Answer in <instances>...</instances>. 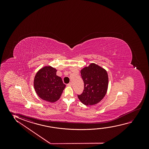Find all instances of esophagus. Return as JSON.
<instances>
[{"label": "esophagus", "mask_w": 149, "mask_h": 149, "mask_svg": "<svg viewBox=\"0 0 149 149\" xmlns=\"http://www.w3.org/2000/svg\"><path fill=\"white\" fill-rule=\"evenodd\" d=\"M67 86H72L71 82H70L69 84H67Z\"/></svg>", "instance_id": "34e87169"}]
</instances>
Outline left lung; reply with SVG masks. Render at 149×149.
I'll return each instance as SVG.
<instances>
[{
    "label": "left lung",
    "instance_id": "obj_1",
    "mask_svg": "<svg viewBox=\"0 0 149 149\" xmlns=\"http://www.w3.org/2000/svg\"><path fill=\"white\" fill-rule=\"evenodd\" d=\"M84 82V90L78 95L80 101L86 106L93 105L100 102L105 96L108 85V74L105 70L91 63L80 71Z\"/></svg>",
    "mask_w": 149,
    "mask_h": 149
}]
</instances>
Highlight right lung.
<instances>
[{"label":"right lung","instance_id":"obj_1","mask_svg":"<svg viewBox=\"0 0 149 149\" xmlns=\"http://www.w3.org/2000/svg\"><path fill=\"white\" fill-rule=\"evenodd\" d=\"M57 70L51 66H46L37 72L34 78V88L42 99L56 102L61 96L65 85L61 77L56 75Z\"/></svg>","mask_w":149,"mask_h":149}]
</instances>
